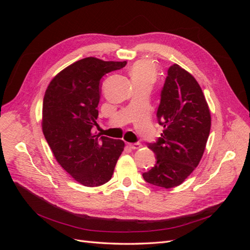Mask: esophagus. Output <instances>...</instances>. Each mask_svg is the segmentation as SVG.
I'll use <instances>...</instances> for the list:
<instances>
[{"label":"esophagus","mask_w":250,"mask_h":250,"mask_svg":"<svg viewBox=\"0 0 250 250\" xmlns=\"http://www.w3.org/2000/svg\"><path fill=\"white\" fill-rule=\"evenodd\" d=\"M141 144L140 143H133V144H128V147H129L130 149L132 150H137L139 148H141Z\"/></svg>","instance_id":"1"}]
</instances>
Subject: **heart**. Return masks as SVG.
Returning a JSON list of instances; mask_svg holds the SVG:
<instances>
[{
  "instance_id": "heart-1",
  "label": "heart",
  "mask_w": 250,
  "mask_h": 250,
  "mask_svg": "<svg viewBox=\"0 0 250 250\" xmlns=\"http://www.w3.org/2000/svg\"><path fill=\"white\" fill-rule=\"evenodd\" d=\"M130 75L132 82L147 81L153 83L156 79V67L150 60H140L132 65Z\"/></svg>"
}]
</instances>
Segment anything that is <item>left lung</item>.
Returning a JSON list of instances; mask_svg holds the SVG:
<instances>
[{
  "mask_svg": "<svg viewBox=\"0 0 250 250\" xmlns=\"http://www.w3.org/2000/svg\"><path fill=\"white\" fill-rule=\"evenodd\" d=\"M156 117L164 130L155 143L148 144L156 164L143 177L170 188L183 184L197 167L210 130V112L200 85L176 63L168 69Z\"/></svg>",
  "mask_w": 250,
  "mask_h": 250,
  "instance_id": "1",
  "label": "left lung"
}]
</instances>
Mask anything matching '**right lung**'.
<instances>
[{
	"label": "right lung",
	"mask_w": 250,
	"mask_h": 250,
	"mask_svg": "<svg viewBox=\"0 0 250 250\" xmlns=\"http://www.w3.org/2000/svg\"><path fill=\"white\" fill-rule=\"evenodd\" d=\"M126 62L86 57L66 66L52 79L42 102V132L56 161L85 187L111 178L125 144L93 132L97 125L101 78Z\"/></svg>",
	"instance_id": "1"
}]
</instances>
